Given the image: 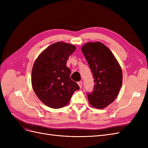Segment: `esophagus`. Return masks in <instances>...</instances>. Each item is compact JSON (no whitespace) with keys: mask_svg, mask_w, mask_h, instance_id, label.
<instances>
[{"mask_svg":"<svg viewBox=\"0 0 148 148\" xmlns=\"http://www.w3.org/2000/svg\"><path fill=\"white\" fill-rule=\"evenodd\" d=\"M78 84L79 85V88H81L82 87V81H80V82H78Z\"/></svg>","mask_w":148,"mask_h":148,"instance_id":"obj_1","label":"esophagus"}]
</instances>
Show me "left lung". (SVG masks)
<instances>
[{
	"label": "left lung",
	"mask_w": 148,
	"mask_h": 148,
	"mask_svg": "<svg viewBox=\"0 0 148 148\" xmlns=\"http://www.w3.org/2000/svg\"><path fill=\"white\" fill-rule=\"evenodd\" d=\"M95 78L94 91L88 95L89 103L102 109L117 97L122 84V71L110 49L101 42H89L81 48Z\"/></svg>",
	"instance_id": "obj_1"
}]
</instances>
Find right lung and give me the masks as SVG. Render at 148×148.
Returning a JSON list of instances; mask_svg holds the SVG:
<instances>
[{
    "label": "right lung",
    "mask_w": 148,
    "mask_h": 148,
    "mask_svg": "<svg viewBox=\"0 0 148 148\" xmlns=\"http://www.w3.org/2000/svg\"><path fill=\"white\" fill-rule=\"evenodd\" d=\"M76 50L73 44L57 42L51 44L36 59L31 73V84L36 95L47 106L62 108L79 89L70 79L71 71L66 66L69 56Z\"/></svg>",
    "instance_id": "add662e5"
}]
</instances>
